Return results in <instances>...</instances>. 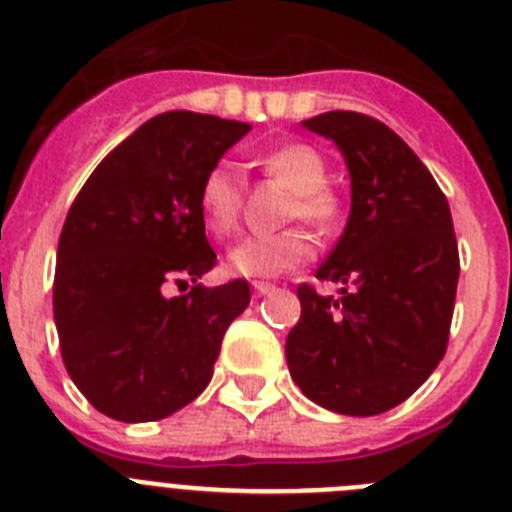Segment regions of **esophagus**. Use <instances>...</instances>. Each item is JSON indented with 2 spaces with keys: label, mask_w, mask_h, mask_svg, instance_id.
<instances>
[{
  "label": "esophagus",
  "mask_w": 512,
  "mask_h": 512,
  "mask_svg": "<svg viewBox=\"0 0 512 512\" xmlns=\"http://www.w3.org/2000/svg\"><path fill=\"white\" fill-rule=\"evenodd\" d=\"M274 284H269V281H253V292L256 294H261V297H264V294H271L274 292Z\"/></svg>",
  "instance_id": "obj_1"
}]
</instances>
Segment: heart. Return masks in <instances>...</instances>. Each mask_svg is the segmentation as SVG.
<instances>
[{"mask_svg":"<svg viewBox=\"0 0 512 512\" xmlns=\"http://www.w3.org/2000/svg\"><path fill=\"white\" fill-rule=\"evenodd\" d=\"M266 175L294 190L289 218H302L317 228H332L342 215V203L327 187V162L309 144H287L261 157ZM198 208L213 236L225 238L238 228L243 210V177L228 159L205 172L198 190ZM314 256V238L304 228H287L269 236H246L228 251V269L246 279L279 276L307 264Z\"/></svg>","mask_w":512,"mask_h":512,"instance_id":"heart-1","label":"heart"}]
</instances>
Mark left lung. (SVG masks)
I'll list each match as a JSON object with an SVG mask.
<instances>
[{"label":"left lung","mask_w":512,"mask_h":512,"mask_svg":"<svg viewBox=\"0 0 512 512\" xmlns=\"http://www.w3.org/2000/svg\"><path fill=\"white\" fill-rule=\"evenodd\" d=\"M332 139L350 172V218L317 279L297 289L302 317L287 363L309 401L375 416L411 396L447 353L459 253L452 213L414 149L378 119L327 111L302 121Z\"/></svg>","instance_id":"left-lung-1"}]
</instances>
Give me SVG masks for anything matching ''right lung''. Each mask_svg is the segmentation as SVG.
<instances>
[{
	"mask_svg": "<svg viewBox=\"0 0 512 512\" xmlns=\"http://www.w3.org/2000/svg\"><path fill=\"white\" fill-rule=\"evenodd\" d=\"M251 126L167 111L88 177L58 243L53 314L63 363L93 409L137 424L175 414L213 378L225 330L251 302L246 279L203 287L215 266L198 190ZM193 284L180 298L166 289Z\"/></svg>",
	"mask_w": 512,
	"mask_h": 512,
	"instance_id": "obj_1",
	"label": "right lung"
}]
</instances>
